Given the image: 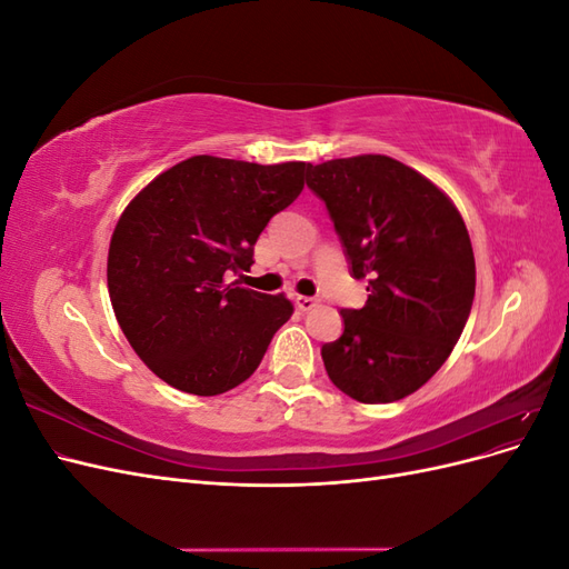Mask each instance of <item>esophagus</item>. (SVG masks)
Returning a JSON list of instances; mask_svg holds the SVG:
<instances>
[{"instance_id":"obj_1","label":"esophagus","mask_w":569,"mask_h":569,"mask_svg":"<svg viewBox=\"0 0 569 569\" xmlns=\"http://www.w3.org/2000/svg\"><path fill=\"white\" fill-rule=\"evenodd\" d=\"M295 303H297L299 311H313V308H316L320 301H318L316 297H297Z\"/></svg>"}]
</instances>
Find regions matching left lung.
Listing matches in <instances>:
<instances>
[{
  "instance_id": "obj_1",
  "label": "left lung",
  "mask_w": 569,
  "mask_h": 569,
  "mask_svg": "<svg viewBox=\"0 0 569 569\" xmlns=\"http://www.w3.org/2000/svg\"><path fill=\"white\" fill-rule=\"evenodd\" d=\"M363 308H343V335L322 347L330 380L360 403L418 391L451 356L475 299V253L462 216L410 166L363 153L308 166Z\"/></svg>"
}]
</instances>
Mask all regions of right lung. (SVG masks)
Returning a JSON list of instances; mask_svg holds the SVG:
<instances>
[{"instance_id":"right-lung-1","label":"right lung","mask_w":569,"mask_h":569,"mask_svg":"<svg viewBox=\"0 0 569 569\" xmlns=\"http://www.w3.org/2000/svg\"><path fill=\"white\" fill-rule=\"evenodd\" d=\"M311 163L192 157L153 178L111 234L107 282L120 330L170 387L218 396L261 363L295 313L230 274L249 270L268 220L303 189Z\"/></svg>"}]
</instances>
